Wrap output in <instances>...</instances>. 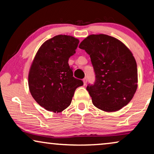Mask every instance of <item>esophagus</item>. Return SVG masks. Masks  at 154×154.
Here are the masks:
<instances>
[{"label":"esophagus","instance_id":"1","mask_svg":"<svg viewBox=\"0 0 154 154\" xmlns=\"http://www.w3.org/2000/svg\"><path fill=\"white\" fill-rule=\"evenodd\" d=\"M83 85H86V84H87V82H88V80H87V79H84L83 80Z\"/></svg>","mask_w":154,"mask_h":154}]
</instances>
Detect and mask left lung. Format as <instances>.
Wrapping results in <instances>:
<instances>
[{
  "instance_id": "left-lung-1",
  "label": "left lung",
  "mask_w": 154,
  "mask_h": 154,
  "mask_svg": "<svg viewBox=\"0 0 154 154\" xmlns=\"http://www.w3.org/2000/svg\"><path fill=\"white\" fill-rule=\"evenodd\" d=\"M91 59L95 83L88 85L92 104L106 112L121 109L137 88V67L132 52L119 39L105 34L88 35L80 43Z\"/></svg>"
}]
</instances>
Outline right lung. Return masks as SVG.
<instances>
[{"instance_id":"obj_1","label":"right lung","mask_w":154,"mask_h":154,"mask_svg":"<svg viewBox=\"0 0 154 154\" xmlns=\"http://www.w3.org/2000/svg\"><path fill=\"white\" fill-rule=\"evenodd\" d=\"M79 40L57 35L42 44L31 63L29 88L31 95L47 111L60 113L70 105L77 88L83 85L73 76L68 61Z\"/></svg>"}]
</instances>
